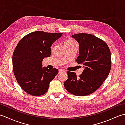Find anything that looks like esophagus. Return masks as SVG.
<instances>
[{
    "label": "esophagus",
    "mask_w": 125,
    "mask_h": 125,
    "mask_svg": "<svg viewBox=\"0 0 125 125\" xmlns=\"http://www.w3.org/2000/svg\"><path fill=\"white\" fill-rule=\"evenodd\" d=\"M65 71L63 69H59V70H58V73H65Z\"/></svg>",
    "instance_id": "esophagus-1"
}]
</instances>
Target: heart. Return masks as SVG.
<instances>
[{
    "mask_svg": "<svg viewBox=\"0 0 125 125\" xmlns=\"http://www.w3.org/2000/svg\"><path fill=\"white\" fill-rule=\"evenodd\" d=\"M65 43H75V42H74L73 41L69 40H68V41H66Z\"/></svg>",
    "mask_w": 125,
    "mask_h": 125,
    "instance_id": "obj_1",
    "label": "heart"
}]
</instances>
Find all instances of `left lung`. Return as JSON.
Segmentation results:
<instances>
[{
    "label": "left lung",
    "mask_w": 125,
    "mask_h": 125,
    "mask_svg": "<svg viewBox=\"0 0 125 125\" xmlns=\"http://www.w3.org/2000/svg\"><path fill=\"white\" fill-rule=\"evenodd\" d=\"M72 38L79 45L76 61L83 65L84 70L79 77L67 71L68 78L64 86L71 94L85 96L99 89L107 77L111 68V52L104 41L92 34L79 33Z\"/></svg>",
    "instance_id": "1"
}]
</instances>
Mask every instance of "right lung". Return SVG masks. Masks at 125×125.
<instances>
[{
	"mask_svg": "<svg viewBox=\"0 0 125 125\" xmlns=\"http://www.w3.org/2000/svg\"><path fill=\"white\" fill-rule=\"evenodd\" d=\"M62 34L34 31L22 38L15 47L12 57L13 72L18 84L27 94L33 96L44 94L57 75L58 69L42 68V62L50 56L52 44Z\"/></svg>",
	"mask_w": 125,
	"mask_h": 125,
	"instance_id": "obj_1",
	"label": "right lung"
}]
</instances>
